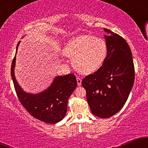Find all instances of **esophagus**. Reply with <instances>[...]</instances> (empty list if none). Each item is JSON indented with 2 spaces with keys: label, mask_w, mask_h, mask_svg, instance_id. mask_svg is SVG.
Listing matches in <instances>:
<instances>
[{
  "label": "esophagus",
  "mask_w": 148,
  "mask_h": 148,
  "mask_svg": "<svg viewBox=\"0 0 148 148\" xmlns=\"http://www.w3.org/2000/svg\"><path fill=\"white\" fill-rule=\"evenodd\" d=\"M76 81H77V84L78 86H80L81 85V82H82V80H81V78L79 77H77L76 78Z\"/></svg>",
  "instance_id": "34e87169"
}]
</instances>
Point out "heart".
<instances>
[{"label":"heart","mask_w":148,"mask_h":148,"mask_svg":"<svg viewBox=\"0 0 148 148\" xmlns=\"http://www.w3.org/2000/svg\"><path fill=\"white\" fill-rule=\"evenodd\" d=\"M64 53L71 58L75 68L82 74L97 71L108 54L106 42L102 38L90 35H81L66 44Z\"/></svg>","instance_id":"obj_1"}]
</instances>
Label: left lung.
I'll return each mask as SVG.
<instances>
[{
	"mask_svg": "<svg viewBox=\"0 0 148 148\" xmlns=\"http://www.w3.org/2000/svg\"><path fill=\"white\" fill-rule=\"evenodd\" d=\"M104 35L108 54L104 63L82 81L92 114L101 118L113 116L127 101L134 82L132 54L125 40L108 29Z\"/></svg>",
	"mask_w": 148,
	"mask_h": 148,
	"instance_id": "8db88e82",
	"label": "left lung"
}]
</instances>
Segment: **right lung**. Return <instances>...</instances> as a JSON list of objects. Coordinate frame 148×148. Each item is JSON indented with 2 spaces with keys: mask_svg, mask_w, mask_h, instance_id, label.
Segmentation results:
<instances>
[{
  "mask_svg": "<svg viewBox=\"0 0 148 148\" xmlns=\"http://www.w3.org/2000/svg\"><path fill=\"white\" fill-rule=\"evenodd\" d=\"M20 42L16 46V53ZM16 55L12 60L11 76L16 95L20 102L34 118L49 124H56L62 120L67 111V101L77 86L74 74L57 76L49 88L33 94L26 92L18 84L14 74Z\"/></svg>",
  "mask_w": 148,
  "mask_h": 148,
  "instance_id": "add662e5",
  "label": "right lung"
}]
</instances>
